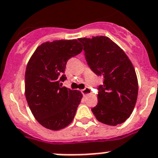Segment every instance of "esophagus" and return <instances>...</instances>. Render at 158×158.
I'll use <instances>...</instances> for the list:
<instances>
[{
  "instance_id": "esophagus-1",
  "label": "esophagus",
  "mask_w": 158,
  "mask_h": 158,
  "mask_svg": "<svg viewBox=\"0 0 158 158\" xmlns=\"http://www.w3.org/2000/svg\"><path fill=\"white\" fill-rule=\"evenodd\" d=\"M81 91H82V94H83L84 96L87 95V94H89L91 93V90H90V88H89V87H86L85 89H83V90H81Z\"/></svg>"
}]
</instances>
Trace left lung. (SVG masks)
I'll use <instances>...</instances> for the list:
<instances>
[{"instance_id":"left-lung-1","label":"left lung","mask_w":158,"mask_h":158,"mask_svg":"<svg viewBox=\"0 0 158 158\" xmlns=\"http://www.w3.org/2000/svg\"><path fill=\"white\" fill-rule=\"evenodd\" d=\"M90 68L103 78L98 104L91 109L96 119L109 126L124 123L137 102L138 83L134 66L124 51L107 36L79 38Z\"/></svg>"}]
</instances>
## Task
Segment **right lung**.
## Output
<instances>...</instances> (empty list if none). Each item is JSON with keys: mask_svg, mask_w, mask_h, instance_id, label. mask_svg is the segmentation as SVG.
<instances>
[{"mask_svg": "<svg viewBox=\"0 0 158 158\" xmlns=\"http://www.w3.org/2000/svg\"><path fill=\"white\" fill-rule=\"evenodd\" d=\"M77 40H60L41 44L26 67L25 97L34 118L52 130L65 128L72 122L83 98L77 90L62 87L66 64L82 52Z\"/></svg>", "mask_w": 158, "mask_h": 158, "instance_id": "obj_1", "label": "right lung"}]
</instances>
